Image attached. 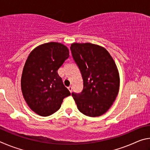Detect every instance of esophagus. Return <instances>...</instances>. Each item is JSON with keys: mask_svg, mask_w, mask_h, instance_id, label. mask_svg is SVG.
I'll use <instances>...</instances> for the list:
<instances>
[{"mask_svg": "<svg viewBox=\"0 0 150 150\" xmlns=\"http://www.w3.org/2000/svg\"><path fill=\"white\" fill-rule=\"evenodd\" d=\"M68 89H69V91H70L71 93L72 92V90H73V87H71V86H69V87H68Z\"/></svg>", "mask_w": 150, "mask_h": 150, "instance_id": "34e87169", "label": "esophagus"}]
</instances>
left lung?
Instances as JSON below:
<instances>
[{
  "label": "left lung",
  "mask_w": 150,
  "mask_h": 150,
  "mask_svg": "<svg viewBox=\"0 0 150 150\" xmlns=\"http://www.w3.org/2000/svg\"><path fill=\"white\" fill-rule=\"evenodd\" d=\"M70 49L83 80L82 91L72 93L79 110L91 117L103 115L118 95L117 67L107 50L99 45L75 43Z\"/></svg>",
  "instance_id": "1"
}]
</instances>
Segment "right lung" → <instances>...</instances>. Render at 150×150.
Here are the masks:
<instances>
[{
  "label": "right lung",
  "instance_id": "right-lung-1",
  "mask_svg": "<svg viewBox=\"0 0 150 150\" xmlns=\"http://www.w3.org/2000/svg\"><path fill=\"white\" fill-rule=\"evenodd\" d=\"M69 57L68 48L57 42L40 45L30 54L22 72L21 88L28 105L38 115L54 114L63 98L71 95L57 73Z\"/></svg>",
  "mask_w": 150,
  "mask_h": 150
}]
</instances>
